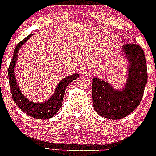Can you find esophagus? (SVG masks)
Segmentation results:
<instances>
[{
	"mask_svg": "<svg viewBox=\"0 0 156 156\" xmlns=\"http://www.w3.org/2000/svg\"><path fill=\"white\" fill-rule=\"evenodd\" d=\"M83 74H84L86 76L90 77L91 76L92 74H93V72L91 71V69H85L84 72H83Z\"/></svg>",
	"mask_w": 156,
	"mask_h": 156,
	"instance_id": "esophagus-1",
	"label": "esophagus"
}]
</instances>
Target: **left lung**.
<instances>
[{"mask_svg": "<svg viewBox=\"0 0 156 156\" xmlns=\"http://www.w3.org/2000/svg\"><path fill=\"white\" fill-rule=\"evenodd\" d=\"M129 62L127 81L121 90H115L106 81L92 80V99L94 110L101 116L119 119L129 115L140 105L148 81V71L141 47L134 44L123 45Z\"/></svg>", "mask_w": 156, "mask_h": 156, "instance_id": "obj_1", "label": "left lung"}]
</instances>
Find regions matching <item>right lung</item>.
Returning a JSON list of instances; mask_svg holds the SVG:
<instances>
[{
    "instance_id": "right-lung-1",
    "label": "right lung",
    "mask_w": 156,
    "mask_h": 156,
    "mask_svg": "<svg viewBox=\"0 0 156 156\" xmlns=\"http://www.w3.org/2000/svg\"><path fill=\"white\" fill-rule=\"evenodd\" d=\"M32 35L33 34H30L23 41H20L15 48L13 57H12V62H11L8 70L9 84H10L11 92H12L14 101L16 102V104L19 106L22 111L35 119H47L53 117L60 109L62 105L63 98H64L66 87L72 81H73L74 80L77 79L79 77V74H73L72 76H67L62 80L56 87L54 94L50 98V99H48L44 102L37 103L28 100L22 93L19 89V84L16 82V76H15V67H16V62H17L18 53H19V49L30 39V37H31Z\"/></svg>"
}]
</instances>
